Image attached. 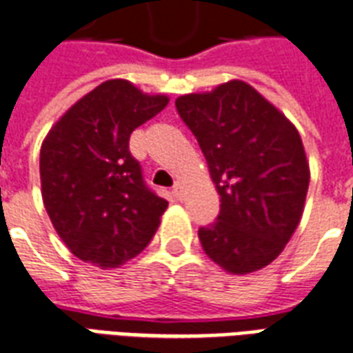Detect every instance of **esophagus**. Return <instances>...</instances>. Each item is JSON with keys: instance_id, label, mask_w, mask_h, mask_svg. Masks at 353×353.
I'll use <instances>...</instances> for the list:
<instances>
[{"instance_id": "1", "label": "esophagus", "mask_w": 353, "mask_h": 353, "mask_svg": "<svg viewBox=\"0 0 353 353\" xmlns=\"http://www.w3.org/2000/svg\"><path fill=\"white\" fill-rule=\"evenodd\" d=\"M172 194H174L176 200H183V196H185V187H183V183L177 181L176 185H174V188H172Z\"/></svg>"}]
</instances>
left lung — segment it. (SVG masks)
I'll return each mask as SVG.
<instances>
[{
	"label": "left lung",
	"instance_id": "obj_1",
	"mask_svg": "<svg viewBox=\"0 0 353 353\" xmlns=\"http://www.w3.org/2000/svg\"><path fill=\"white\" fill-rule=\"evenodd\" d=\"M220 194L216 222L200 228L207 257L230 274L270 265L296 231L309 163L294 123L252 85L231 79L176 99Z\"/></svg>",
	"mask_w": 353,
	"mask_h": 353
}]
</instances>
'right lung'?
<instances>
[{"label": "right lung", "instance_id": "add662e5", "mask_svg": "<svg viewBox=\"0 0 353 353\" xmlns=\"http://www.w3.org/2000/svg\"><path fill=\"white\" fill-rule=\"evenodd\" d=\"M170 98L109 79L77 99L40 148L42 200L55 231L85 263L118 268L146 248L168 207L129 153L134 129Z\"/></svg>", "mask_w": 353, "mask_h": 353}]
</instances>
